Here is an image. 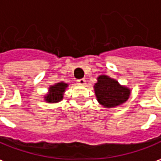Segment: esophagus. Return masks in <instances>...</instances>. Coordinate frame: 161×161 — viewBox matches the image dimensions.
<instances>
[{
  "instance_id": "esophagus-1",
  "label": "esophagus",
  "mask_w": 161,
  "mask_h": 161,
  "mask_svg": "<svg viewBox=\"0 0 161 161\" xmlns=\"http://www.w3.org/2000/svg\"><path fill=\"white\" fill-rule=\"evenodd\" d=\"M77 83H78L79 85L84 86V85L86 84V80H85V79H80V80H77Z\"/></svg>"
}]
</instances>
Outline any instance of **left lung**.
Here are the masks:
<instances>
[{"label": "left lung", "mask_w": 161, "mask_h": 161, "mask_svg": "<svg viewBox=\"0 0 161 161\" xmlns=\"http://www.w3.org/2000/svg\"><path fill=\"white\" fill-rule=\"evenodd\" d=\"M95 92L100 103L107 108L124 103L129 98L130 90L106 75H101L95 83Z\"/></svg>", "instance_id": "8db88e82"}]
</instances>
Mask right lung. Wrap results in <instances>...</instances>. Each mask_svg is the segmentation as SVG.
Instances as JSON below:
<instances>
[{
  "mask_svg": "<svg viewBox=\"0 0 161 161\" xmlns=\"http://www.w3.org/2000/svg\"><path fill=\"white\" fill-rule=\"evenodd\" d=\"M67 84L64 82L57 83L56 85L52 86L49 89V94L45 96V100L48 103H58L63 98V93L66 90Z\"/></svg>",
  "mask_w": 161,
  "mask_h": 161,
  "instance_id": "add662e5",
  "label": "right lung"
}]
</instances>
